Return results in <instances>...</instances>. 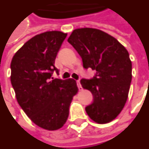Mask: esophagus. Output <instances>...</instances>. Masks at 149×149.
Masks as SVG:
<instances>
[{
  "instance_id": "1",
  "label": "esophagus",
  "mask_w": 149,
  "mask_h": 149,
  "mask_svg": "<svg viewBox=\"0 0 149 149\" xmlns=\"http://www.w3.org/2000/svg\"><path fill=\"white\" fill-rule=\"evenodd\" d=\"M77 84L78 89H79V90H82V86H81V82H80V81H79V80H78V81H77Z\"/></svg>"
}]
</instances>
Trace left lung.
<instances>
[{
	"instance_id": "8db88e82",
	"label": "left lung",
	"mask_w": 149,
	"mask_h": 149,
	"mask_svg": "<svg viewBox=\"0 0 149 149\" xmlns=\"http://www.w3.org/2000/svg\"><path fill=\"white\" fill-rule=\"evenodd\" d=\"M82 58L83 67L92 68V79H81L84 89L92 93L93 102L85 107L89 118L107 123L118 116L125 106L132 82L129 53L113 36L94 28H80L68 38Z\"/></svg>"
}]
</instances>
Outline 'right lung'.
I'll use <instances>...</instances> for the list:
<instances>
[{"label":"right lung","instance_id":"right-lung-1","mask_svg":"<svg viewBox=\"0 0 149 149\" xmlns=\"http://www.w3.org/2000/svg\"><path fill=\"white\" fill-rule=\"evenodd\" d=\"M67 34L47 31L28 40L13 56L10 81L17 101L31 120L48 131L61 128L78 92L77 82L54 79L55 60Z\"/></svg>","mask_w":149,"mask_h":149}]
</instances>
